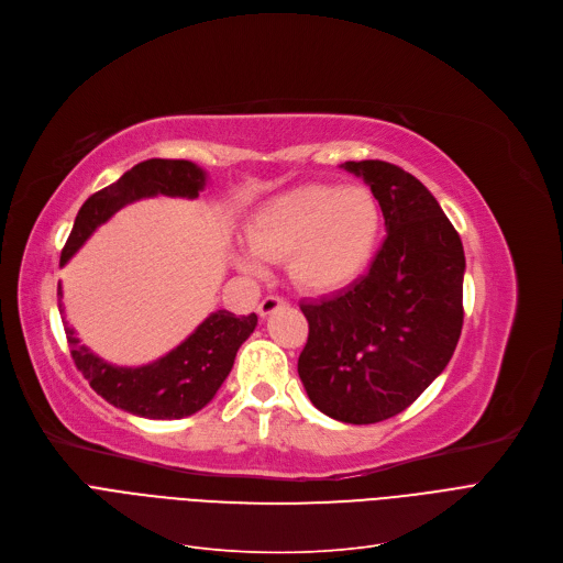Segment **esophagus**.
I'll return each instance as SVG.
<instances>
[{
    "label": "esophagus",
    "mask_w": 563,
    "mask_h": 563,
    "mask_svg": "<svg viewBox=\"0 0 563 563\" xmlns=\"http://www.w3.org/2000/svg\"><path fill=\"white\" fill-rule=\"evenodd\" d=\"M279 307H286V300L284 298H277V296H267V298H263L261 300V305H258V316H271L273 311H277Z\"/></svg>",
    "instance_id": "1"
}]
</instances>
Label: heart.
<instances>
[{
  "label": "heart",
  "mask_w": 563,
  "mask_h": 563,
  "mask_svg": "<svg viewBox=\"0 0 563 563\" xmlns=\"http://www.w3.org/2000/svg\"><path fill=\"white\" fill-rule=\"evenodd\" d=\"M383 210L364 185L307 183L265 199L245 224L247 245L233 252L245 273L286 258V273L313 296L353 286L378 247Z\"/></svg>",
  "instance_id": "heart-1"
}]
</instances>
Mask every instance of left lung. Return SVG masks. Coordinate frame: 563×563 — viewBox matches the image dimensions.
I'll return each mask as SVG.
<instances>
[{
	"instance_id": "left-lung-1",
	"label": "left lung",
	"mask_w": 563,
	"mask_h": 563,
	"mask_svg": "<svg viewBox=\"0 0 563 563\" xmlns=\"http://www.w3.org/2000/svg\"><path fill=\"white\" fill-rule=\"evenodd\" d=\"M341 167L371 187L387 238L362 279L300 305L298 373L320 412L360 426L404 412L446 368L463 330L465 252L412 174L383 159Z\"/></svg>"
}]
</instances>
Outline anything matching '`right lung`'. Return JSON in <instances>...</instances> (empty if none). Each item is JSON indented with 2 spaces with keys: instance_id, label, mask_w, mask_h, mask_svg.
Here are the masks:
<instances>
[{
  "instance_id": "right-lung-1",
  "label": "right lung",
  "mask_w": 563,
  "mask_h": 563,
  "mask_svg": "<svg viewBox=\"0 0 563 563\" xmlns=\"http://www.w3.org/2000/svg\"><path fill=\"white\" fill-rule=\"evenodd\" d=\"M208 174L190 159H146L125 172L117 183L91 195L79 208L73 231L62 252V265L82 247L93 231L110 220L123 206L151 197L197 199ZM59 311L62 286H59ZM66 323V318H64ZM258 323L256 313L235 316L227 309L212 311L203 323L180 341L174 351L144 366H114L79 343L66 323V336L75 366L82 371L96 394L107 404L146 419H183L206 408L233 368L238 347Z\"/></svg>"
}]
</instances>
